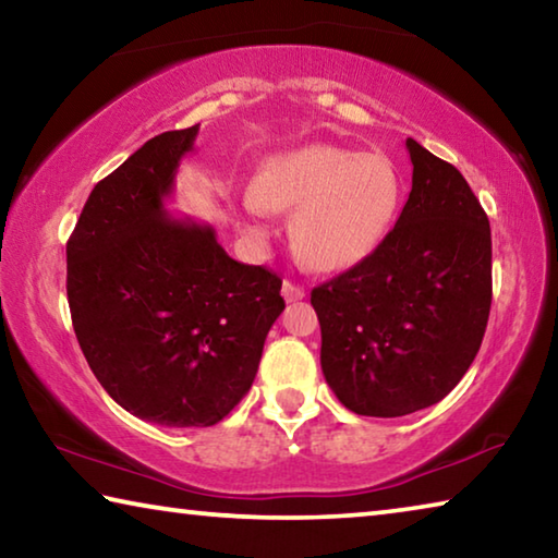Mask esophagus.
<instances>
[{
	"instance_id": "esophagus-1",
	"label": "esophagus",
	"mask_w": 558,
	"mask_h": 558,
	"mask_svg": "<svg viewBox=\"0 0 558 558\" xmlns=\"http://www.w3.org/2000/svg\"><path fill=\"white\" fill-rule=\"evenodd\" d=\"M282 298H286L288 302H298L305 298V288L298 286V282H292V280H286L282 282Z\"/></svg>"
}]
</instances>
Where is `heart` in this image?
Instances as JSON below:
<instances>
[{
	"instance_id": "obj_1",
	"label": "heart",
	"mask_w": 558,
	"mask_h": 558,
	"mask_svg": "<svg viewBox=\"0 0 558 558\" xmlns=\"http://www.w3.org/2000/svg\"><path fill=\"white\" fill-rule=\"evenodd\" d=\"M401 204V177L386 155L305 145L268 157L243 196L245 223L266 235L268 211H295L292 241L310 268L339 272L379 248Z\"/></svg>"
}]
</instances>
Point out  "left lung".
Returning a JSON list of instances; mask_svg holds the SVG:
<instances>
[{"label": "left lung", "mask_w": 558, "mask_h": 558, "mask_svg": "<svg viewBox=\"0 0 558 558\" xmlns=\"http://www.w3.org/2000/svg\"><path fill=\"white\" fill-rule=\"evenodd\" d=\"M411 194L369 258L313 290L329 389L349 411L396 418L456 389L493 305L487 214L456 167L405 140Z\"/></svg>", "instance_id": "obj_1"}]
</instances>
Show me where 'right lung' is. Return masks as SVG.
Masks as SVG:
<instances>
[{
	"mask_svg": "<svg viewBox=\"0 0 558 558\" xmlns=\"http://www.w3.org/2000/svg\"><path fill=\"white\" fill-rule=\"evenodd\" d=\"M199 125L169 130L93 189L65 245L69 307L110 399L169 428H206L256 379L286 310L282 280L233 260L209 223L167 211Z\"/></svg>",
	"mask_w": 558,
	"mask_h": 558,
	"instance_id": "add662e5",
	"label": "right lung"
}]
</instances>
